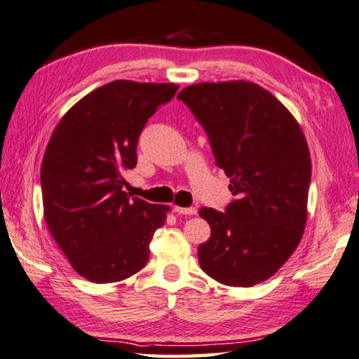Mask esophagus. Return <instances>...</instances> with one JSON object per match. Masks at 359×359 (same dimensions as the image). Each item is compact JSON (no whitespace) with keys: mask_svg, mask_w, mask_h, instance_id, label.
Wrapping results in <instances>:
<instances>
[{"mask_svg":"<svg viewBox=\"0 0 359 359\" xmlns=\"http://www.w3.org/2000/svg\"><path fill=\"white\" fill-rule=\"evenodd\" d=\"M174 212L180 214V215H195L196 214V208H180V206H174Z\"/></svg>","mask_w":359,"mask_h":359,"instance_id":"34e87169","label":"esophagus"}]
</instances>
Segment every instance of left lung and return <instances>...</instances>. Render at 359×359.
I'll list each match as a JSON object with an SVG mask.
<instances>
[{"label": "left lung", "mask_w": 359, "mask_h": 359, "mask_svg": "<svg viewBox=\"0 0 359 359\" xmlns=\"http://www.w3.org/2000/svg\"><path fill=\"white\" fill-rule=\"evenodd\" d=\"M177 97L206 129L236 196L226 212L200 210L210 226L198 248L201 269L225 286L264 283L304 236L311 159L302 128L275 95L243 79L191 84Z\"/></svg>", "instance_id": "obj_1"}]
</instances>
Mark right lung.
Wrapping results in <instances>:
<instances>
[{"mask_svg": "<svg viewBox=\"0 0 359 359\" xmlns=\"http://www.w3.org/2000/svg\"><path fill=\"white\" fill-rule=\"evenodd\" d=\"M177 89L174 83H107L78 100L50 135L41 164L44 220L88 281H123L149 262L153 233L170 208L129 198L123 174L137 164L147 119Z\"/></svg>", "mask_w": 359, "mask_h": 359, "instance_id": "right-lung-1", "label": "right lung"}]
</instances>
